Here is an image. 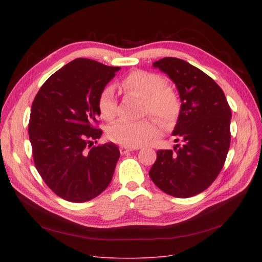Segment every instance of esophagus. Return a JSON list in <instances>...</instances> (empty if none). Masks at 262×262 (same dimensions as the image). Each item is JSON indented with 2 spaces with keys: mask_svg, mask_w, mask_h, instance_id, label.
Returning <instances> with one entry per match:
<instances>
[{
  "mask_svg": "<svg viewBox=\"0 0 262 262\" xmlns=\"http://www.w3.org/2000/svg\"><path fill=\"white\" fill-rule=\"evenodd\" d=\"M119 149H120V153L123 155V154H126L129 152H132V150L134 149H138V148H134V147H126V146H120L119 147Z\"/></svg>",
  "mask_w": 262,
  "mask_h": 262,
  "instance_id": "esophagus-1",
  "label": "esophagus"
}]
</instances>
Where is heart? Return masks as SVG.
I'll return each instance as SVG.
<instances>
[{"label": "heart", "mask_w": 262, "mask_h": 262, "mask_svg": "<svg viewBox=\"0 0 262 262\" xmlns=\"http://www.w3.org/2000/svg\"><path fill=\"white\" fill-rule=\"evenodd\" d=\"M121 86L128 95L143 100V114L154 117L164 125H170L177 119L180 112L179 97L172 89L165 86L162 76L144 71H136L123 78ZM97 107L102 119H114L117 101L112 86L101 91ZM157 134V126L148 119L137 122L118 120L107 129V137L110 141L126 147H139L146 144Z\"/></svg>", "instance_id": "heart-1"}]
</instances>
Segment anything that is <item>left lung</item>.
Returning a JSON list of instances; mask_svg holds the SVG:
<instances>
[{"label":"left lung","mask_w":262,"mask_h":262,"mask_svg":"<svg viewBox=\"0 0 262 262\" xmlns=\"http://www.w3.org/2000/svg\"><path fill=\"white\" fill-rule=\"evenodd\" d=\"M153 68L167 74L178 91L181 106L172 136L181 145L157 150L148 175L165 193L192 196L209 188L223 168L231 144V108L221 87L190 63L163 58Z\"/></svg>","instance_id":"8db88e82"}]
</instances>
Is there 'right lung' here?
I'll return each instance as SVG.
<instances>
[{"instance_id": "right-lung-1", "label": "right lung", "mask_w": 262, "mask_h": 262, "mask_svg": "<svg viewBox=\"0 0 262 262\" xmlns=\"http://www.w3.org/2000/svg\"><path fill=\"white\" fill-rule=\"evenodd\" d=\"M119 67L78 58L52 74L34 99L28 125L35 166L52 191L70 202L99 195L120 157L114 143H97L95 128L101 91Z\"/></svg>"}]
</instances>
